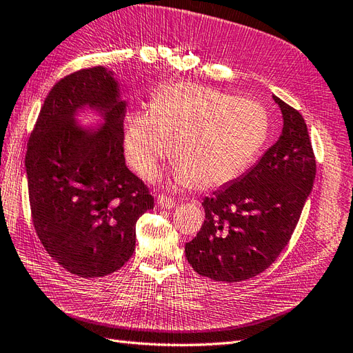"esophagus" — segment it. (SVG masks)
<instances>
[{"mask_svg": "<svg viewBox=\"0 0 353 353\" xmlns=\"http://www.w3.org/2000/svg\"><path fill=\"white\" fill-rule=\"evenodd\" d=\"M157 203L161 209H173V207L176 205V201L173 200V198H170L167 195H159Z\"/></svg>", "mask_w": 353, "mask_h": 353, "instance_id": "34e87169", "label": "esophagus"}]
</instances>
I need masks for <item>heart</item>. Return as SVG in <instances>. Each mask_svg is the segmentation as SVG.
Returning a JSON list of instances; mask_svg holds the SVG:
<instances>
[{
	"mask_svg": "<svg viewBox=\"0 0 353 353\" xmlns=\"http://www.w3.org/2000/svg\"><path fill=\"white\" fill-rule=\"evenodd\" d=\"M265 108L209 86L177 82L159 89L149 112H134L123 135L125 157L144 179L174 152V179L213 189L240 176L268 137ZM175 150H172V141Z\"/></svg>",
	"mask_w": 353,
	"mask_h": 353,
	"instance_id": "obj_1",
	"label": "heart"
}]
</instances>
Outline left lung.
<instances>
[{"label": "left lung", "mask_w": 353, "mask_h": 353, "mask_svg": "<svg viewBox=\"0 0 353 353\" xmlns=\"http://www.w3.org/2000/svg\"><path fill=\"white\" fill-rule=\"evenodd\" d=\"M283 117L279 140L241 177L204 198L205 221L186 243L188 263L216 282L263 273L291 240L316 176L300 112L273 95Z\"/></svg>", "instance_id": "1"}]
</instances>
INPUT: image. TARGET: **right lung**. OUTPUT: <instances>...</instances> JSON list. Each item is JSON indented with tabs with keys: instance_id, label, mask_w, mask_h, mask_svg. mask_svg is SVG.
<instances>
[{
	"instance_id": "add662e5",
	"label": "right lung",
	"mask_w": 353,
	"mask_h": 353,
	"mask_svg": "<svg viewBox=\"0 0 353 353\" xmlns=\"http://www.w3.org/2000/svg\"><path fill=\"white\" fill-rule=\"evenodd\" d=\"M92 108L103 122L85 130L75 116ZM114 73L79 70L52 88L30 135L25 167L34 228L71 274L103 277L135 249V223L153 209L149 188L125 165L123 117Z\"/></svg>"
}]
</instances>
